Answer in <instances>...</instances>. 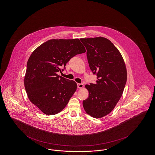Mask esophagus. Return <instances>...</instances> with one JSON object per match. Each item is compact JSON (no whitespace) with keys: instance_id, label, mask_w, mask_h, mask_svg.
<instances>
[{"instance_id":"obj_1","label":"esophagus","mask_w":155,"mask_h":155,"mask_svg":"<svg viewBox=\"0 0 155 155\" xmlns=\"http://www.w3.org/2000/svg\"><path fill=\"white\" fill-rule=\"evenodd\" d=\"M77 85H78V87L79 88V89H82L83 87V83H78Z\"/></svg>"}]
</instances>
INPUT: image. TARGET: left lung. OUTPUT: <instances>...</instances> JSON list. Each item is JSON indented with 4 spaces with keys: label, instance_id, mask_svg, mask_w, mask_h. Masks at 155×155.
Listing matches in <instances>:
<instances>
[{
    "label": "left lung",
    "instance_id": "8db88e82",
    "mask_svg": "<svg viewBox=\"0 0 155 155\" xmlns=\"http://www.w3.org/2000/svg\"><path fill=\"white\" fill-rule=\"evenodd\" d=\"M91 70L97 76L96 83L85 87L89 97L83 101L86 112L94 118L110 113L124 92L127 71L124 59L114 44L103 37L83 38Z\"/></svg>",
    "mask_w": 155,
    "mask_h": 155
}]
</instances>
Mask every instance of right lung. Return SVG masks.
Masks as SVG:
<instances>
[{
    "mask_svg": "<svg viewBox=\"0 0 155 155\" xmlns=\"http://www.w3.org/2000/svg\"><path fill=\"white\" fill-rule=\"evenodd\" d=\"M85 52L79 39H74L49 40L32 52L27 63L25 87L30 101L43 113L58 114L67 105L77 84L57 73L63 71L73 56Z\"/></svg>",
    "mask_w": 155,
    "mask_h": 155,
    "instance_id": "add662e5",
    "label": "right lung"
}]
</instances>
